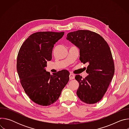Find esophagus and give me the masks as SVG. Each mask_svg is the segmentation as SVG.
<instances>
[{"label":"esophagus","mask_w":129,"mask_h":129,"mask_svg":"<svg viewBox=\"0 0 129 129\" xmlns=\"http://www.w3.org/2000/svg\"><path fill=\"white\" fill-rule=\"evenodd\" d=\"M69 77V79L70 80H73V79H74L75 78V75L72 74V73H70Z\"/></svg>","instance_id":"1"}]
</instances>
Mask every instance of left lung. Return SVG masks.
Segmentation results:
<instances>
[{
	"mask_svg": "<svg viewBox=\"0 0 129 129\" xmlns=\"http://www.w3.org/2000/svg\"><path fill=\"white\" fill-rule=\"evenodd\" d=\"M67 39L80 48V60L88 63L86 72L83 78L76 75L79 83L77 91L79 98L88 104L100 101L111 82L115 70L114 63L110 47L99 34L89 30H78L68 33Z\"/></svg>",
	"mask_w": 129,
	"mask_h": 129,
	"instance_id": "8db88e82",
	"label": "left lung"
}]
</instances>
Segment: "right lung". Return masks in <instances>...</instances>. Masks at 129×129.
Listing matches in <instances>:
<instances>
[{
    "mask_svg": "<svg viewBox=\"0 0 129 129\" xmlns=\"http://www.w3.org/2000/svg\"><path fill=\"white\" fill-rule=\"evenodd\" d=\"M64 32L39 31L31 34L18 52L17 70L20 83L29 98L37 104L48 106L56 102L69 81L66 70L53 75L46 71L47 61L52 59V51Z\"/></svg>",
    "mask_w": 129,
    "mask_h": 129,
    "instance_id": "right-lung-1",
    "label": "right lung"
}]
</instances>
